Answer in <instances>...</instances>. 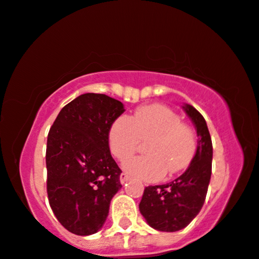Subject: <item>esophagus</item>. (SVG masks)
Instances as JSON below:
<instances>
[{
	"mask_svg": "<svg viewBox=\"0 0 259 259\" xmlns=\"http://www.w3.org/2000/svg\"><path fill=\"white\" fill-rule=\"evenodd\" d=\"M127 179H129V176L126 175V173H120V176H119V181H120V183H122V184H124V183H125Z\"/></svg>",
	"mask_w": 259,
	"mask_h": 259,
	"instance_id": "1",
	"label": "esophagus"
}]
</instances>
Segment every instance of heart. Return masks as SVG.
<instances>
[{"label":"heart","instance_id":"heart-1","mask_svg":"<svg viewBox=\"0 0 259 259\" xmlns=\"http://www.w3.org/2000/svg\"><path fill=\"white\" fill-rule=\"evenodd\" d=\"M141 141H148L145 146L147 155L129 159L123 167L132 176L148 182L158 181L165 173L184 171L197 152L194 130L163 105L139 107L132 117L122 114L111 124L110 150L120 161L139 149Z\"/></svg>","mask_w":259,"mask_h":259}]
</instances>
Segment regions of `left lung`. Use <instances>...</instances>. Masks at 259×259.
Wrapping results in <instances>:
<instances>
[{
  "instance_id": "obj_1",
  "label": "left lung",
  "mask_w": 259,
  "mask_h": 259,
  "mask_svg": "<svg viewBox=\"0 0 259 259\" xmlns=\"http://www.w3.org/2000/svg\"><path fill=\"white\" fill-rule=\"evenodd\" d=\"M183 109L197 130V152L186 171L173 182L147 186L140 212L154 230L177 232L196 218L203 207L211 176L212 145L207 123L194 106Z\"/></svg>"
}]
</instances>
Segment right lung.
I'll list each match as a JSON object with an SVG mask.
<instances>
[{
  "mask_svg": "<svg viewBox=\"0 0 259 259\" xmlns=\"http://www.w3.org/2000/svg\"><path fill=\"white\" fill-rule=\"evenodd\" d=\"M124 111L120 101L105 94H81L61 110L50 127L45 156L49 203L71 233H97L122 188V171L110 153L109 129Z\"/></svg>",
  "mask_w": 259,
  "mask_h": 259,
  "instance_id": "right-lung-1",
  "label": "right lung"
}]
</instances>
